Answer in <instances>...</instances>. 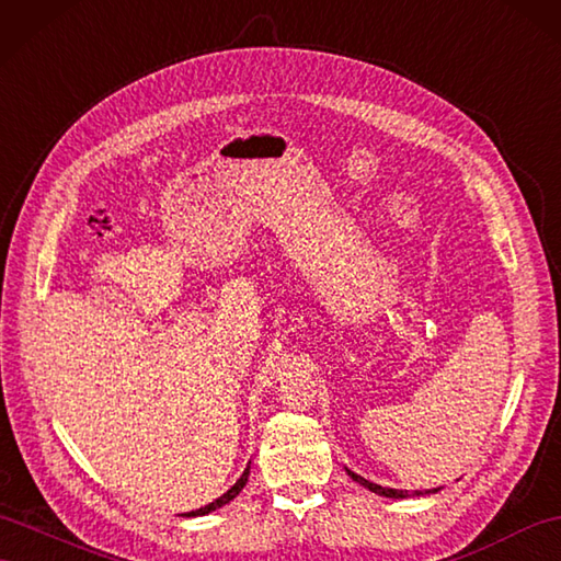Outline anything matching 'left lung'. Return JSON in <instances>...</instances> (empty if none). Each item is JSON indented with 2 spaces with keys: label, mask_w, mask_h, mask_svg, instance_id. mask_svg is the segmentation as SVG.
Listing matches in <instances>:
<instances>
[{
  "label": "left lung",
  "mask_w": 561,
  "mask_h": 561,
  "mask_svg": "<svg viewBox=\"0 0 561 561\" xmlns=\"http://www.w3.org/2000/svg\"><path fill=\"white\" fill-rule=\"evenodd\" d=\"M347 473H350V478L352 481H357L359 485H364V488H368L371 490V493H376V495H383V497H394V500H402V497H412V495H423V493H409V490H394V488H383V485H378V483H371V481H366L364 476H359V473H354V471H350L347 469ZM440 488H433V490H426V495L428 493H438Z\"/></svg>",
  "instance_id": "1"
}]
</instances>
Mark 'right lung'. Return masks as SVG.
<instances>
[{
	"mask_svg": "<svg viewBox=\"0 0 561 561\" xmlns=\"http://www.w3.org/2000/svg\"><path fill=\"white\" fill-rule=\"evenodd\" d=\"M248 476H250V467L242 471V476L238 478L236 485L228 490V493H224L218 500H214V502H209V504H204V507H199V510H195V512H187V514H183V516H204V514H209V512H214V510H218V507H224V504H228L230 500L240 495V490L244 488V483H248Z\"/></svg>",
	"mask_w": 561,
	"mask_h": 561,
	"instance_id": "obj_1",
	"label": "right lung"
}]
</instances>
